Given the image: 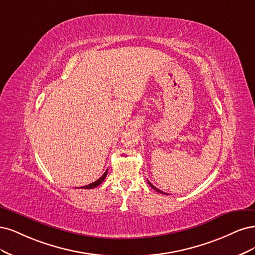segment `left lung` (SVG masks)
Returning a JSON list of instances; mask_svg holds the SVG:
<instances>
[{"label": "left lung", "mask_w": 255, "mask_h": 255, "mask_svg": "<svg viewBox=\"0 0 255 255\" xmlns=\"http://www.w3.org/2000/svg\"><path fill=\"white\" fill-rule=\"evenodd\" d=\"M148 184H149V185H150V186H151V187H152V188H153V190H154V191H157V192H158V193H161V194H164V195H167V194H166V193H163V192H162V191H160V190H158V188H157V187H154V186H153V185H152V184H151V183H150V182H149V181H148Z\"/></svg>", "instance_id": "1"}]
</instances>
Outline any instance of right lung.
Instances as JSON below:
<instances>
[{
  "instance_id": "obj_1",
  "label": "right lung",
  "mask_w": 255,
  "mask_h": 255,
  "mask_svg": "<svg viewBox=\"0 0 255 255\" xmlns=\"http://www.w3.org/2000/svg\"><path fill=\"white\" fill-rule=\"evenodd\" d=\"M107 172H108V170H106V171L104 172V175H103L100 179L96 180L95 182H93V183H91V184H89V185H86V186H83V187H80V188H88V190H89V188H94V187L98 186V185H100V184L104 181V180H105V178H106V176H107Z\"/></svg>"
}]
</instances>
